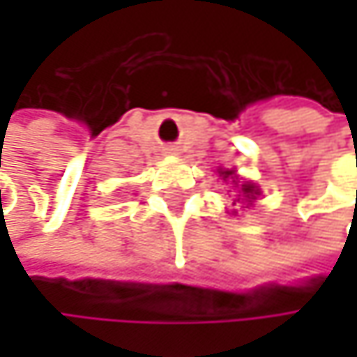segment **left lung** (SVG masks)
Listing matches in <instances>:
<instances>
[{
  "instance_id": "1",
  "label": "left lung",
  "mask_w": 357,
  "mask_h": 357,
  "mask_svg": "<svg viewBox=\"0 0 357 357\" xmlns=\"http://www.w3.org/2000/svg\"><path fill=\"white\" fill-rule=\"evenodd\" d=\"M219 176H221L223 179H234V183L240 188V194H238L240 198H238V202H240V200H244V202L252 204V202L260 196V188H258V185H254L252 181H242V183H240V179H238V176H236V172H234V169H221V172H219ZM234 204H236V202H234ZM234 213H236V211H234Z\"/></svg>"
}]
</instances>
